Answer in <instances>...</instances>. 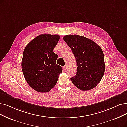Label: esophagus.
I'll return each instance as SVG.
<instances>
[{
	"instance_id": "obj_1",
	"label": "esophagus",
	"mask_w": 127,
	"mask_h": 127,
	"mask_svg": "<svg viewBox=\"0 0 127 127\" xmlns=\"http://www.w3.org/2000/svg\"><path fill=\"white\" fill-rule=\"evenodd\" d=\"M64 70H66L67 69V68H68V66H67V65H65L64 66Z\"/></svg>"
}]
</instances>
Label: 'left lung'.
<instances>
[{"label": "left lung", "instance_id": "obj_1", "mask_svg": "<svg viewBox=\"0 0 127 127\" xmlns=\"http://www.w3.org/2000/svg\"><path fill=\"white\" fill-rule=\"evenodd\" d=\"M63 38L71 49L77 61V74L71 78L72 83L82 91L94 88L105 72L102 48L92 40L78 35H65Z\"/></svg>", "mask_w": 127, "mask_h": 127}]
</instances>
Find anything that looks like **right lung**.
Here are the masks:
<instances>
[{"label": "right lung", "mask_w": 127, "mask_h": 127, "mask_svg": "<svg viewBox=\"0 0 127 127\" xmlns=\"http://www.w3.org/2000/svg\"><path fill=\"white\" fill-rule=\"evenodd\" d=\"M59 38L58 35L41 34L24 48L22 72L28 84L37 92H49L62 72V67L56 64L58 55L53 52Z\"/></svg>", "instance_id": "right-lung-1"}]
</instances>
